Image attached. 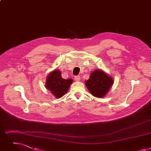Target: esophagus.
I'll return each instance as SVG.
<instances>
[{"label": "esophagus", "mask_w": 151, "mask_h": 151, "mask_svg": "<svg viewBox=\"0 0 151 151\" xmlns=\"http://www.w3.org/2000/svg\"><path fill=\"white\" fill-rule=\"evenodd\" d=\"M80 76H79V75H78V76H74V79H75V81H79L80 80Z\"/></svg>", "instance_id": "esophagus-1"}]
</instances>
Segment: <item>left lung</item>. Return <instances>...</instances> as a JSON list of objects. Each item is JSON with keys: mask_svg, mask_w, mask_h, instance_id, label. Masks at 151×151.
I'll list each match as a JSON object with an SVG mask.
<instances>
[{"mask_svg": "<svg viewBox=\"0 0 151 151\" xmlns=\"http://www.w3.org/2000/svg\"><path fill=\"white\" fill-rule=\"evenodd\" d=\"M113 83L112 78L100 70L92 72L89 79L85 81L91 94L97 97H102L106 95Z\"/></svg>", "mask_w": 151, "mask_h": 151, "instance_id": "8db88e82", "label": "left lung"}]
</instances>
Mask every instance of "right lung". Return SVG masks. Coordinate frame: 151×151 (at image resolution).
I'll use <instances>...</instances> for the list:
<instances>
[{"label":"right lung","mask_w":151,"mask_h":151,"mask_svg":"<svg viewBox=\"0 0 151 151\" xmlns=\"http://www.w3.org/2000/svg\"><path fill=\"white\" fill-rule=\"evenodd\" d=\"M72 81L71 79H63L61 72L59 70H54L48 75L45 87L56 98H60L67 93Z\"/></svg>","instance_id":"1"}]
</instances>
